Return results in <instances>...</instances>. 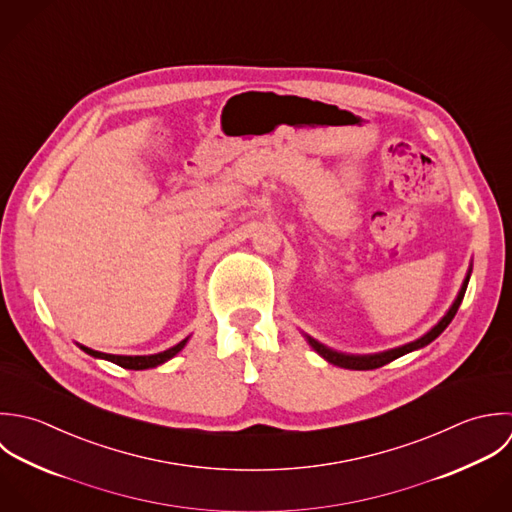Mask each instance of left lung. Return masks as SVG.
<instances>
[{"label":"left lung","mask_w":512,"mask_h":512,"mask_svg":"<svg viewBox=\"0 0 512 512\" xmlns=\"http://www.w3.org/2000/svg\"><path fill=\"white\" fill-rule=\"evenodd\" d=\"M469 278H471V268H469L467 278H465V282H463V286H461V290H459L457 300L453 302V306L449 308V312L441 318V322H439L435 328H431L423 338L411 341V343H405V345H401V347L387 349V351H381V353H369V355H349V353H340V351H336V349H330V347H326L324 343H320V341H316L314 338H310V336H306V340H308V343H310L326 361H330V363H334V365H338V367H345V369H375V367H381V365H385V363H389V361H393V359H397V357H401V355H405V353H409V351H413V349L425 347L427 343H431V341L435 340V338H439V336L443 334V330L451 324V320L455 318V314H457V310H459V306H461V302H463V298H465Z\"/></svg>","instance_id":"1"}]
</instances>
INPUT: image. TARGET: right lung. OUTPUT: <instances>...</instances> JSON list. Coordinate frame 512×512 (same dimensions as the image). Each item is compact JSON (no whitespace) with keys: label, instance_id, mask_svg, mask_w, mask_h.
Masks as SVG:
<instances>
[{"label":"right lung","instance_id":"1","mask_svg":"<svg viewBox=\"0 0 512 512\" xmlns=\"http://www.w3.org/2000/svg\"><path fill=\"white\" fill-rule=\"evenodd\" d=\"M186 341H188V338H184V340L180 341V343H176L174 347L167 349V351L153 353V355H113V353H103V351L89 349V347H85V345H79V347H81L85 353L93 355V357H101V359L113 361V363H117V365H121V367H125V369H135V371H137V369L157 367V365L169 361V359H172V357L186 345Z\"/></svg>","mask_w":512,"mask_h":512}]
</instances>
